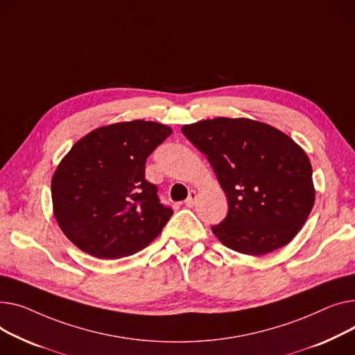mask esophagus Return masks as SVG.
Segmentation results:
<instances>
[{
  "instance_id": "esophagus-1",
  "label": "esophagus",
  "mask_w": 355,
  "mask_h": 355,
  "mask_svg": "<svg viewBox=\"0 0 355 355\" xmlns=\"http://www.w3.org/2000/svg\"><path fill=\"white\" fill-rule=\"evenodd\" d=\"M197 198H198V193L196 190H191L190 194H188V198L185 200V205L187 207H194Z\"/></svg>"
}]
</instances>
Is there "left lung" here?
Returning a JSON list of instances; mask_svg holds the SVG:
<instances>
[{
    "mask_svg": "<svg viewBox=\"0 0 355 355\" xmlns=\"http://www.w3.org/2000/svg\"><path fill=\"white\" fill-rule=\"evenodd\" d=\"M207 155L228 200V214L211 227L230 250L264 255L287 245L315 201L309 155L282 131L250 118L202 120L181 127Z\"/></svg>",
    "mask_w": 355,
    "mask_h": 355,
    "instance_id": "obj_1",
    "label": "left lung"
}]
</instances>
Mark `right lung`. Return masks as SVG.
<instances>
[{"label":"right lung","instance_id":"1","mask_svg":"<svg viewBox=\"0 0 355 355\" xmlns=\"http://www.w3.org/2000/svg\"><path fill=\"white\" fill-rule=\"evenodd\" d=\"M173 130L134 120L92 130L58 164L53 211L65 237L101 259L132 255L153 243L173 216L146 180L147 157Z\"/></svg>","mask_w":355,"mask_h":355}]
</instances>
